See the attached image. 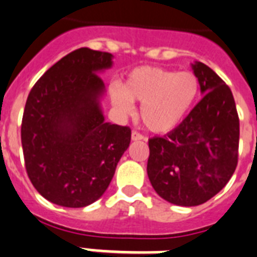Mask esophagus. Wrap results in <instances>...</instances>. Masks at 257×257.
<instances>
[{"instance_id": "34e87169", "label": "esophagus", "mask_w": 257, "mask_h": 257, "mask_svg": "<svg viewBox=\"0 0 257 257\" xmlns=\"http://www.w3.org/2000/svg\"><path fill=\"white\" fill-rule=\"evenodd\" d=\"M141 140H145L144 136L137 131L132 132V141H141Z\"/></svg>"}]
</instances>
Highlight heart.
Instances as JSON below:
<instances>
[{
    "instance_id": "obj_1",
    "label": "heart",
    "mask_w": 257,
    "mask_h": 257,
    "mask_svg": "<svg viewBox=\"0 0 257 257\" xmlns=\"http://www.w3.org/2000/svg\"><path fill=\"white\" fill-rule=\"evenodd\" d=\"M200 95V82L194 72H178L162 67L142 66L132 71L122 86L111 89V99L122 113L133 112L141 103V119L158 135L171 133L193 111Z\"/></svg>"
}]
</instances>
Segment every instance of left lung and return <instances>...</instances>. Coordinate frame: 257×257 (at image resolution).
<instances>
[{
  "mask_svg": "<svg viewBox=\"0 0 257 257\" xmlns=\"http://www.w3.org/2000/svg\"><path fill=\"white\" fill-rule=\"evenodd\" d=\"M203 98L181 125L149 140L147 176L172 204L199 206L229 182L238 164L239 117L230 88L202 62L191 64Z\"/></svg>",
  "mask_w": 257,
  "mask_h": 257,
  "instance_id": "left-lung-1",
  "label": "left lung"
}]
</instances>
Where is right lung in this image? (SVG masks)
Masks as SVG:
<instances>
[{
	"instance_id": "obj_1",
	"label": "right lung",
	"mask_w": 257,
	"mask_h": 257,
	"mask_svg": "<svg viewBox=\"0 0 257 257\" xmlns=\"http://www.w3.org/2000/svg\"><path fill=\"white\" fill-rule=\"evenodd\" d=\"M112 54L81 48L58 61L33 85L22 120L24 163L49 202L80 208L99 199L131 144V128L104 121L98 72Z\"/></svg>"
}]
</instances>
